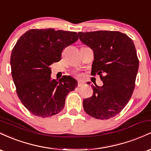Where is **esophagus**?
<instances>
[{
    "label": "esophagus",
    "instance_id": "34e87169",
    "mask_svg": "<svg viewBox=\"0 0 151 151\" xmlns=\"http://www.w3.org/2000/svg\"><path fill=\"white\" fill-rule=\"evenodd\" d=\"M83 85H84V82H83V81H79V82H78V86H79V87H80V86Z\"/></svg>",
    "mask_w": 151,
    "mask_h": 151
}]
</instances>
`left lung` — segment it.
Listing matches in <instances>:
<instances>
[{"mask_svg": "<svg viewBox=\"0 0 151 151\" xmlns=\"http://www.w3.org/2000/svg\"><path fill=\"white\" fill-rule=\"evenodd\" d=\"M79 35L93 52L91 74L99 75L104 84L91 85L93 95L84 99L83 107L95 119H109L123 110L134 90L139 66L134 43L118 31L79 32Z\"/></svg>", "mask_w": 151, "mask_h": 151, "instance_id": "1", "label": "left lung"}]
</instances>
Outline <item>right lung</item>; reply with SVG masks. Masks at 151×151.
Masks as SVG:
<instances>
[{"label": "right lung", "instance_id": "1", "mask_svg": "<svg viewBox=\"0 0 151 151\" xmlns=\"http://www.w3.org/2000/svg\"><path fill=\"white\" fill-rule=\"evenodd\" d=\"M79 39L76 32L32 29L19 38L10 56L11 74L16 92L30 113L50 117L60 112L65 98L77 86L70 76L52 79L50 66L61 60L66 47Z\"/></svg>", "mask_w": 151, "mask_h": 151}]
</instances>
